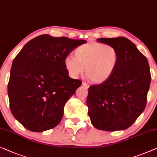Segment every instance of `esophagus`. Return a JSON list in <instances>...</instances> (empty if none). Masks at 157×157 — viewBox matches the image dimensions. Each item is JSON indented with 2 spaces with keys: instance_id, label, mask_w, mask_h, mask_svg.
<instances>
[{
  "instance_id": "obj_1",
  "label": "esophagus",
  "mask_w": 157,
  "mask_h": 157,
  "mask_svg": "<svg viewBox=\"0 0 157 157\" xmlns=\"http://www.w3.org/2000/svg\"><path fill=\"white\" fill-rule=\"evenodd\" d=\"M82 86H83V87L85 88H88V87H89V85H88V83H85V82H83V83H82Z\"/></svg>"
}]
</instances>
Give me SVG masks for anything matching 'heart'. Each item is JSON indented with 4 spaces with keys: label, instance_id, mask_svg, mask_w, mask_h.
<instances>
[{
    "label": "heart",
    "instance_id": "1",
    "mask_svg": "<svg viewBox=\"0 0 157 157\" xmlns=\"http://www.w3.org/2000/svg\"><path fill=\"white\" fill-rule=\"evenodd\" d=\"M74 56H67L64 66L69 76L74 78L86 75L93 82L101 83L110 78L116 69L119 54L115 47L92 42L77 47Z\"/></svg>",
    "mask_w": 157,
    "mask_h": 157
}]
</instances>
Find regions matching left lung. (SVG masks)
<instances>
[{
	"mask_svg": "<svg viewBox=\"0 0 157 157\" xmlns=\"http://www.w3.org/2000/svg\"><path fill=\"white\" fill-rule=\"evenodd\" d=\"M97 41L115 47L119 61L110 78L88 88V115L96 129L123 130L135 122L146 107L151 83L148 60L126 37Z\"/></svg>",
	"mask_w": 157,
	"mask_h": 157,
	"instance_id": "8db88e82",
	"label": "left lung"
}]
</instances>
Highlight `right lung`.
Segmentation results:
<instances>
[{"label":"right lung","instance_id":"right-lung-1","mask_svg":"<svg viewBox=\"0 0 157 157\" xmlns=\"http://www.w3.org/2000/svg\"><path fill=\"white\" fill-rule=\"evenodd\" d=\"M83 40L42 35L27 43L13 60L8 86L11 113L24 128L43 132L57 126L80 80L69 76L64 59Z\"/></svg>","mask_w":157,"mask_h":157}]
</instances>
